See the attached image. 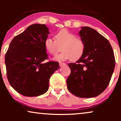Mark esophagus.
Wrapping results in <instances>:
<instances>
[{
    "label": "esophagus",
    "instance_id": "obj_1",
    "mask_svg": "<svg viewBox=\"0 0 121 121\" xmlns=\"http://www.w3.org/2000/svg\"><path fill=\"white\" fill-rule=\"evenodd\" d=\"M65 65L66 64L64 63L59 62V66H60V67H63V66H65Z\"/></svg>",
    "mask_w": 121,
    "mask_h": 121
}]
</instances>
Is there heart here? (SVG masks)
I'll list each match as a JSON object with an SVG mask.
<instances>
[{
  "label": "heart",
  "mask_w": 121,
  "mask_h": 121,
  "mask_svg": "<svg viewBox=\"0 0 121 121\" xmlns=\"http://www.w3.org/2000/svg\"><path fill=\"white\" fill-rule=\"evenodd\" d=\"M55 40L46 38L44 42V48L52 56H56L61 51L63 52L56 58L57 60H65L71 59L73 61L79 60L83 55L85 43L83 40L66 29H62L54 34Z\"/></svg>",
  "instance_id": "heart-1"
}]
</instances>
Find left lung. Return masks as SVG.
I'll return each mask as SVG.
<instances>
[{
  "label": "left lung",
  "instance_id": "obj_1",
  "mask_svg": "<svg viewBox=\"0 0 121 121\" xmlns=\"http://www.w3.org/2000/svg\"><path fill=\"white\" fill-rule=\"evenodd\" d=\"M79 35L85 51L76 63L68 64L71 72L67 88L76 96L96 97L110 83L115 66L113 51L108 41L92 28L82 27Z\"/></svg>",
  "mask_w": 121,
  "mask_h": 121
}]
</instances>
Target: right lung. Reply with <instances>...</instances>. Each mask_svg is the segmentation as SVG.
<instances>
[{
	"label": "right lung",
	"instance_id": "right-lung-1",
	"mask_svg": "<svg viewBox=\"0 0 121 121\" xmlns=\"http://www.w3.org/2000/svg\"><path fill=\"white\" fill-rule=\"evenodd\" d=\"M49 34L44 24H33L11 41L5 57L10 84L25 96H37L47 92L49 80L59 69V63L49 61L44 42Z\"/></svg>",
	"mask_w": 121,
	"mask_h": 121
}]
</instances>
